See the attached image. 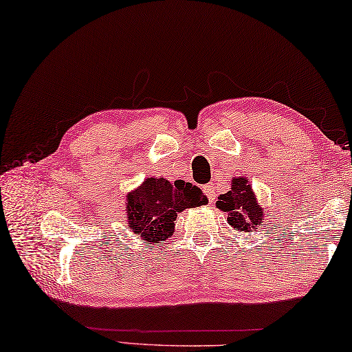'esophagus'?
<instances>
[{
	"label": "esophagus",
	"mask_w": 352,
	"mask_h": 352,
	"mask_svg": "<svg viewBox=\"0 0 352 352\" xmlns=\"http://www.w3.org/2000/svg\"><path fill=\"white\" fill-rule=\"evenodd\" d=\"M203 188H204V193L207 195V198H209V203L212 204V203H214V199H215V187H214V184H207V186H204Z\"/></svg>",
	"instance_id": "34e87169"
}]
</instances>
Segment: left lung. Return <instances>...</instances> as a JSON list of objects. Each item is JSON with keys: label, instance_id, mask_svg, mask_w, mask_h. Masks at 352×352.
Listing matches in <instances>:
<instances>
[{"label": "left lung", "instance_id": "1", "mask_svg": "<svg viewBox=\"0 0 352 352\" xmlns=\"http://www.w3.org/2000/svg\"><path fill=\"white\" fill-rule=\"evenodd\" d=\"M217 207L228 214V223L239 232H251L263 220V209L258 206L252 186L246 177H234L228 193L220 195Z\"/></svg>", "mask_w": 352, "mask_h": 352}]
</instances>
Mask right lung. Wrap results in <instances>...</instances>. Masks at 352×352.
<instances>
[{
	"label": "right lung",
	"mask_w": 352,
	"mask_h": 352,
	"mask_svg": "<svg viewBox=\"0 0 352 352\" xmlns=\"http://www.w3.org/2000/svg\"><path fill=\"white\" fill-rule=\"evenodd\" d=\"M207 204L201 188L186 181L171 184L164 177H146L126 197L128 228L143 243H159L175 232L177 214Z\"/></svg>",
	"instance_id": "1"
}]
</instances>
